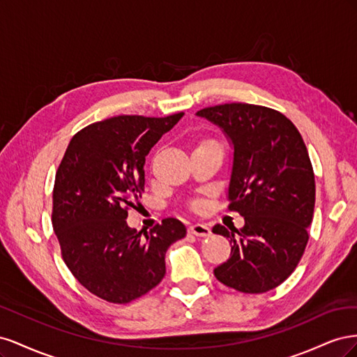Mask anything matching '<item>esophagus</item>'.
I'll return each instance as SVG.
<instances>
[{"instance_id": "1", "label": "esophagus", "mask_w": 357, "mask_h": 357, "mask_svg": "<svg viewBox=\"0 0 357 357\" xmlns=\"http://www.w3.org/2000/svg\"><path fill=\"white\" fill-rule=\"evenodd\" d=\"M189 232L197 236H208L211 234L208 226H205L202 223H193L189 228Z\"/></svg>"}]
</instances>
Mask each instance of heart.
I'll list each match as a JSON object with an SVG mask.
<instances>
[{
  "label": "heart",
  "mask_w": 357,
  "mask_h": 357,
  "mask_svg": "<svg viewBox=\"0 0 357 357\" xmlns=\"http://www.w3.org/2000/svg\"><path fill=\"white\" fill-rule=\"evenodd\" d=\"M207 144H215V143L211 142V139H202V142L198 144V147L199 146H207ZM195 205H198V204H195Z\"/></svg>",
  "instance_id": "1"
}]
</instances>
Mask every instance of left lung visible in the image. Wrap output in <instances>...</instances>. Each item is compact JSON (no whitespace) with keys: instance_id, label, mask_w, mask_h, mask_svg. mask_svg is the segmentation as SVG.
<instances>
[{"instance_id":"8db88e82","label":"left lung","mask_w":357,"mask_h":357,"mask_svg":"<svg viewBox=\"0 0 357 357\" xmlns=\"http://www.w3.org/2000/svg\"><path fill=\"white\" fill-rule=\"evenodd\" d=\"M219 125L234 144L229 211L244 226L214 225L232 244L231 256L214 269L225 286L264 294L295 271L308 243L316 181L307 146L296 126L274 109L231 102L197 113Z\"/></svg>"}]
</instances>
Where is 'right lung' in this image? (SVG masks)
I'll list each match as a JSON object with an SVG mask.
<instances>
[{"label": "right lung", "instance_id": "1", "mask_svg": "<svg viewBox=\"0 0 357 357\" xmlns=\"http://www.w3.org/2000/svg\"><path fill=\"white\" fill-rule=\"evenodd\" d=\"M181 116L125 114L91 123L71 138L58 167L52 225L62 259L83 287L107 302L128 304L158 286L168 247L186 236L174 218L144 235L126 223L144 192L147 153Z\"/></svg>", "mask_w": 357, "mask_h": 357}]
</instances>
